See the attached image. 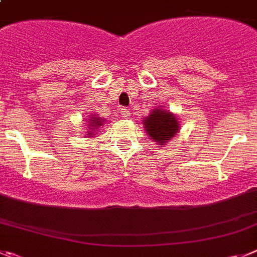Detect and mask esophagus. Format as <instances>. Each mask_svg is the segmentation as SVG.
<instances>
[{"mask_svg": "<svg viewBox=\"0 0 257 257\" xmlns=\"http://www.w3.org/2000/svg\"><path fill=\"white\" fill-rule=\"evenodd\" d=\"M119 114H121L122 117H124V118H126V117H128L130 116V109H127V108H121V110H119Z\"/></svg>", "mask_w": 257, "mask_h": 257, "instance_id": "esophagus-1", "label": "esophagus"}]
</instances>
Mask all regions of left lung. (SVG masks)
Here are the masks:
<instances>
[{"mask_svg": "<svg viewBox=\"0 0 257 257\" xmlns=\"http://www.w3.org/2000/svg\"><path fill=\"white\" fill-rule=\"evenodd\" d=\"M145 130L154 141L164 145V141L172 140L178 133V122L171 112L162 109H153L144 119Z\"/></svg>", "mask_w": 257, "mask_h": 257, "instance_id": "1", "label": "left lung"}]
</instances>
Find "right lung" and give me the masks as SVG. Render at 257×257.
Listing matches in <instances>:
<instances>
[{
	"label": "right lung",
	"instance_id": "right-lung-1",
	"mask_svg": "<svg viewBox=\"0 0 257 257\" xmlns=\"http://www.w3.org/2000/svg\"><path fill=\"white\" fill-rule=\"evenodd\" d=\"M100 124H102V121H100V118H96V117H93V118H91V123H90V126H100ZM91 135V134H90Z\"/></svg>",
	"mask_w": 257,
	"mask_h": 257
}]
</instances>
